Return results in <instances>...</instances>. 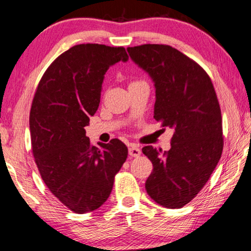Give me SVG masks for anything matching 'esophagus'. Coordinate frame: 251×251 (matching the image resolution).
<instances>
[{
  "instance_id": "obj_1",
  "label": "esophagus",
  "mask_w": 251,
  "mask_h": 251,
  "mask_svg": "<svg viewBox=\"0 0 251 251\" xmlns=\"http://www.w3.org/2000/svg\"><path fill=\"white\" fill-rule=\"evenodd\" d=\"M128 153H129L130 157L136 158V157H140L141 150L136 146H130L129 149H128Z\"/></svg>"
}]
</instances>
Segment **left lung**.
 <instances>
[{
    "mask_svg": "<svg viewBox=\"0 0 251 251\" xmlns=\"http://www.w3.org/2000/svg\"><path fill=\"white\" fill-rule=\"evenodd\" d=\"M127 52L154 82V119L174 129L168 151L142 149L153 165L146 190L160 206L182 208L221 159L224 139L216 92L202 67L169 45L143 44Z\"/></svg>",
    "mask_w": 251,
    "mask_h": 251,
    "instance_id": "left-lung-1",
    "label": "left lung"
}]
</instances>
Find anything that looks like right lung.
<instances>
[{
	"label": "right lung",
	"instance_id": "add662e5",
	"mask_svg": "<svg viewBox=\"0 0 251 251\" xmlns=\"http://www.w3.org/2000/svg\"><path fill=\"white\" fill-rule=\"evenodd\" d=\"M127 61L125 49L78 44L45 70L29 115L31 149L52 195L76 214L98 209L110 196L128 150L112 139L92 146L85 126L98 110L109 67Z\"/></svg>",
	"mask_w": 251,
	"mask_h": 251
}]
</instances>
